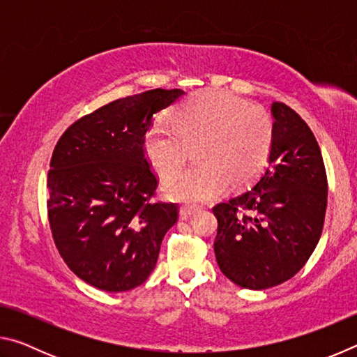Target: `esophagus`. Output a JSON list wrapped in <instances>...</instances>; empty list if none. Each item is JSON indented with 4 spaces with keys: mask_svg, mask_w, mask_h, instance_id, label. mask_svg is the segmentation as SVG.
Returning a JSON list of instances; mask_svg holds the SVG:
<instances>
[{
    "mask_svg": "<svg viewBox=\"0 0 357 357\" xmlns=\"http://www.w3.org/2000/svg\"><path fill=\"white\" fill-rule=\"evenodd\" d=\"M195 213H197V209L192 206H181L179 208V215L183 217V219H190V217Z\"/></svg>",
    "mask_w": 357,
    "mask_h": 357,
    "instance_id": "34e87169",
    "label": "esophagus"
}]
</instances>
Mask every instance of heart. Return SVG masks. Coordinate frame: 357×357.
Listing matches in <instances>:
<instances>
[{"label": "heart", "mask_w": 357, "mask_h": 357, "mask_svg": "<svg viewBox=\"0 0 357 357\" xmlns=\"http://www.w3.org/2000/svg\"><path fill=\"white\" fill-rule=\"evenodd\" d=\"M274 140L273 119L263 108L227 91H203L174 112L173 124L155 121L143 135V154L160 176L176 172L200 146L202 167L165 179L162 192L173 202L200 204L231 184L252 179L264 167Z\"/></svg>", "instance_id": "heart-1"}]
</instances>
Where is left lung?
<instances>
[{
  "label": "left lung",
  "mask_w": 357,
  "mask_h": 357,
  "mask_svg": "<svg viewBox=\"0 0 357 357\" xmlns=\"http://www.w3.org/2000/svg\"><path fill=\"white\" fill-rule=\"evenodd\" d=\"M274 140L268 168L249 189L214 206V252L223 274L247 289L291 279L321 238L328 178L309 126L274 102Z\"/></svg>",
  "instance_id": "1"
}]
</instances>
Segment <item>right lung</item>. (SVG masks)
I'll return each mask as SVG.
<instances>
[{
  "label": "right lung",
  "mask_w": 357,
  "mask_h": 357,
  "mask_svg": "<svg viewBox=\"0 0 357 357\" xmlns=\"http://www.w3.org/2000/svg\"><path fill=\"white\" fill-rule=\"evenodd\" d=\"M184 94L159 88L113 100L78 119L56 143L48 220L59 255L89 285L129 291L155 268L178 208L149 202L157 179L143 154V135L154 114Z\"/></svg>",
  "instance_id": "obj_1"
}]
</instances>
